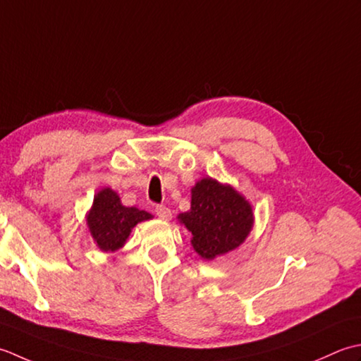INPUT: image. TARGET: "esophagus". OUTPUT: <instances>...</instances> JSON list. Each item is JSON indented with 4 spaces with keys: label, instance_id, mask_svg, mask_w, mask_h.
<instances>
[{
    "label": "esophagus",
    "instance_id": "obj_1",
    "mask_svg": "<svg viewBox=\"0 0 361 361\" xmlns=\"http://www.w3.org/2000/svg\"><path fill=\"white\" fill-rule=\"evenodd\" d=\"M156 215L160 219H164V221H168V219H171V210L168 209V207H165V205H157V207H156Z\"/></svg>",
    "mask_w": 361,
    "mask_h": 361
}]
</instances>
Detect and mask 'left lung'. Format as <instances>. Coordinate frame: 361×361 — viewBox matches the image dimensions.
I'll return each mask as SVG.
<instances>
[{
    "mask_svg": "<svg viewBox=\"0 0 361 361\" xmlns=\"http://www.w3.org/2000/svg\"><path fill=\"white\" fill-rule=\"evenodd\" d=\"M179 221L193 235L191 246L204 260L237 249L254 226L252 205L237 190L212 178L191 188V207Z\"/></svg>",
    "mask_w": 361,
    "mask_h": 361,
    "instance_id": "obj_1",
    "label": "left lung"
}]
</instances>
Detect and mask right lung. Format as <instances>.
Masks as SVG:
<instances>
[{"mask_svg":"<svg viewBox=\"0 0 361 361\" xmlns=\"http://www.w3.org/2000/svg\"><path fill=\"white\" fill-rule=\"evenodd\" d=\"M152 215L137 207H126L112 188H102L94 196L87 215V226L97 246L104 252H115L124 246L134 227Z\"/></svg>","mask_w":361,"mask_h":361,"instance_id":"add662e5","label":"right lung"}]
</instances>
